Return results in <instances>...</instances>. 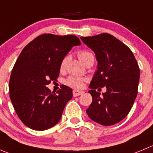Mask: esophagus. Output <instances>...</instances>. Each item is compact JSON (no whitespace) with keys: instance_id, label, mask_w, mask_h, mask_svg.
<instances>
[{"instance_id":"34e87169","label":"esophagus","mask_w":153,"mask_h":153,"mask_svg":"<svg viewBox=\"0 0 153 153\" xmlns=\"http://www.w3.org/2000/svg\"><path fill=\"white\" fill-rule=\"evenodd\" d=\"M83 91H78V90H74L73 91V96L74 97H78L79 95H81V94H84Z\"/></svg>"}]
</instances>
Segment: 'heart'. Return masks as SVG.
Returning a JSON list of instances; mask_svg holds the SVG:
<instances>
[{
  "label": "heart",
  "instance_id": "1",
  "mask_svg": "<svg viewBox=\"0 0 153 153\" xmlns=\"http://www.w3.org/2000/svg\"><path fill=\"white\" fill-rule=\"evenodd\" d=\"M78 59L83 62L84 64L86 63L87 62L90 60H94V56L91 51H81L78 53ZM68 58L67 56H65L63 59L62 60L60 65V68L61 69H64L66 66V64L68 62ZM83 78H80V77H76V76H70L69 78L67 79L66 82L68 85H71L72 87H75V88H81L83 85Z\"/></svg>",
  "mask_w": 153,
  "mask_h": 153
}]
</instances>
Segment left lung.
<instances>
[{"label":"left lung","instance_id":"1","mask_svg":"<svg viewBox=\"0 0 153 153\" xmlns=\"http://www.w3.org/2000/svg\"><path fill=\"white\" fill-rule=\"evenodd\" d=\"M80 38L94 51L97 60V70L88 91L93 100L87 114L93 121L105 126L118 123L129 113L137 95V62L132 51L109 34ZM103 86L107 91L100 95L96 89Z\"/></svg>","mask_w":153,"mask_h":153}]
</instances>
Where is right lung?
Here are the masks:
<instances>
[{
  "label": "right lung",
  "instance_id": "obj_1",
  "mask_svg": "<svg viewBox=\"0 0 153 153\" xmlns=\"http://www.w3.org/2000/svg\"><path fill=\"white\" fill-rule=\"evenodd\" d=\"M81 44L75 35L44 34L23 48L13 68L9 90L14 109L27 127L44 131L59 122L72 90L63 85L54 94L46 85L59 76L67 53Z\"/></svg>",
  "mask_w": 153,
  "mask_h": 153
}]
</instances>
